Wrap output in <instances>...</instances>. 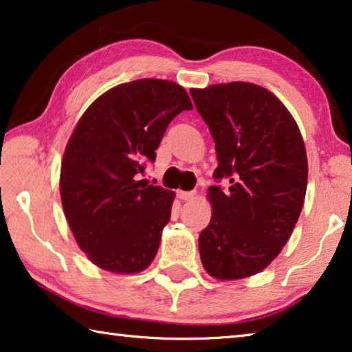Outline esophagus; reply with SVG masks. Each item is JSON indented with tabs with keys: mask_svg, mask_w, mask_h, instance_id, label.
<instances>
[{
	"mask_svg": "<svg viewBox=\"0 0 352 352\" xmlns=\"http://www.w3.org/2000/svg\"><path fill=\"white\" fill-rule=\"evenodd\" d=\"M177 196H178V199H182V200H189V199H192L194 196H196V191H178Z\"/></svg>",
	"mask_w": 352,
	"mask_h": 352,
	"instance_id": "1",
	"label": "esophagus"
}]
</instances>
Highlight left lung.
I'll list each match as a JSON object with an SVG mask.
<instances>
[{
	"instance_id": "obj_1",
	"label": "left lung",
	"mask_w": 352,
	"mask_h": 352,
	"mask_svg": "<svg viewBox=\"0 0 352 352\" xmlns=\"http://www.w3.org/2000/svg\"><path fill=\"white\" fill-rule=\"evenodd\" d=\"M214 139L213 213L199 236L202 265L219 280L263 271L280 254L299 219L307 189V155L293 116L274 94L235 81L191 89Z\"/></svg>"
}]
</instances>
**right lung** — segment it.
I'll return each instance as SVG.
<instances>
[{"instance_id":"1","label":"right lung","mask_w":352,"mask_h":352,"mask_svg":"<svg viewBox=\"0 0 352 352\" xmlns=\"http://www.w3.org/2000/svg\"><path fill=\"white\" fill-rule=\"evenodd\" d=\"M191 109L182 86L146 78L109 89L78 122L60 166V200L94 265L133 274L152 263L174 192L138 174L155 161L172 119Z\"/></svg>"}]
</instances>
